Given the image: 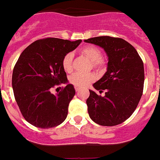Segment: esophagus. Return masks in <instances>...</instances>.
Segmentation results:
<instances>
[{
    "instance_id": "esophagus-1",
    "label": "esophagus",
    "mask_w": 160,
    "mask_h": 160,
    "mask_svg": "<svg viewBox=\"0 0 160 160\" xmlns=\"http://www.w3.org/2000/svg\"><path fill=\"white\" fill-rule=\"evenodd\" d=\"M79 90H80V88H79V87H75V90L77 91V92H78V91H79Z\"/></svg>"
}]
</instances>
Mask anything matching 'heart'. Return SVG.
Here are the masks:
<instances>
[{
	"mask_svg": "<svg viewBox=\"0 0 160 160\" xmlns=\"http://www.w3.org/2000/svg\"><path fill=\"white\" fill-rule=\"evenodd\" d=\"M82 53L85 54L92 61V65L94 67L99 68L103 65V60L101 58V52L97 47L93 46H85L82 49ZM73 53H68L64 56L62 59V66L66 72H70L73 68ZM94 78V76L91 73H82V72H76L73 73L70 78V81L72 84L76 87H84L90 82H92Z\"/></svg>",
	"mask_w": 160,
	"mask_h": 160,
	"instance_id": "1",
	"label": "heart"
}]
</instances>
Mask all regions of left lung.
<instances>
[{
  "instance_id": "obj_1",
  "label": "left lung",
  "mask_w": 160,
  "mask_h": 160,
  "mask_svg": "<svg viewBox=\"0 0 160 160\" xmlns=\"http://www.w3.org/2000/svg\"><path fill=\"white\" fill-rule=\"evenodd\" d=\"M84 42L102 48L108 57L107 72L93 84L99 92L106 90L105 95L89 90L90 118L101 126L118 125L131 117L142 97L143 62L136 49L122 38L102 36Z\"/></svg>"
}]
</instances>
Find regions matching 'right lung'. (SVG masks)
Listing matches in <instances>:
<instances>
[{
  "label": "right lung",
  "mask_w": 160,
  "mask_h": 160,
  "mask_svg": "<svg viewBox=\"0 0 160 160\" xmlns=\"http://www.w3.org/2000/svg\"><path fill=\"white\" fill-rule=\"evenodd\" d=\"M81 42L45 38L32 42L20 55L12 71V90L22 115L32 126L54 128L67 117L75 90L68 84L62 59ZM61 83L68 85L59 93L52 94L51 88Z\"/></svg>",
  "instance_id": "1"
}]
</instances>
